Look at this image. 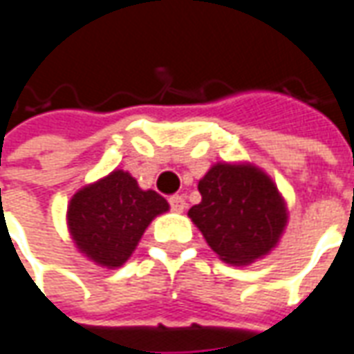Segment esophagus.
<instances>
[{
    "label": "esophagus",
    "mask_w": 354,
    "mask_h": 354,
    "mask_svg": "<svg viewBox=\"0 0 354 354\" xmlns=\"http://www.w3.org/2000/svg\"><path fill=\"white\" fill-rule=\"evenodd\" d=\"M169 206H171L173 212L181 214L183 209H185V196H181V194H173V196H169Z\"/></svg>",
    "instance_id": "34e87169"
}]
</instances>
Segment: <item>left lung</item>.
<instances>
[{"instance_id":"obj_1","label":"left lung","mask_w":354,"mask_h":354,"mask_svg":"<svg viewBox=\"0 0 354 354\" xmlns=\"http://www.w3.org/2000/svg\"><path fill=\"white\" fill-rule=\"evenodd\" d=\"M198 191L202 201L189 216L221 260L250 264L275 247L287 209L266 173L252 165L218 163L202 177Z\"/></svg>"}]
</instances>
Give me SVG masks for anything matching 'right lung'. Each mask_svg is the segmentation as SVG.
Masks as SVG:
<instances>
[{"instance_id": "1", "label": "right lung", "mask_w": 354, "mask_h": 354, "mask_svg": "<svg viewBox=\"0 0 354 354\" xmlns=\"http://www.w3.org/2000/svg\"><path fill=\"white\" fill-rule=\"evenodd\" d=\"M169 204L156 191H142L127 171L84 187L69 204L71 235L77 247L96 264H125L146 227Z\"/></svg>"}]
</instances>
